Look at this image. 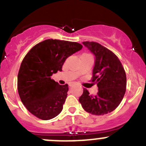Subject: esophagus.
Listing matches in <instances>:
<instances>
[{
    "instance_id": "34e87169",
    "label": "esophagus",
    "mask_w": 146,
    "mask_h": 146,
    "mask_svg": "<svg viewBox=\"0 0 146 146\" xmlns=\"http://www.w3.org/2000/svg\"><path fill=\"white\" fill-rule=\"evenodd\" d=\"M71 87H73V85H70V88H71Z\"/></svg>"
}]
</instances>
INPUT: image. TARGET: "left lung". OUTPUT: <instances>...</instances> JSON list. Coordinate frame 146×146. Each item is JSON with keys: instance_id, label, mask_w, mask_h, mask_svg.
I'll list each match as a JSON object with an SVG mask.
<instances>
[{"instance_id": "1", "label": "left lung", "mask_w": 146, "mask_h": 146, "mask_svg": "<svg viewBox=\"0 0 146 146\" xmlns=\"http://www.w3.org/2000/svg\"><path fill=\"white\" fill-rule=\"evenodd\" d=\"M82 44L95 56L92 82L97 83L98 92L91 95L85 88L79 102L90 114H108L118 107L124 96L126 73L118 57L108 48L93 42H84Z\"/></svg>"}]
</instances>
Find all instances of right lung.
Returning <instances> with one entry per match:
<instances>
[{"label":"right lung","instance_id":"1","mask_svg":"<svg viewBox=\"0 0 146 146\" xmlns=\"http://www.w3.org/2000/svg\"><path fill=\"white\" fill-rule=\"evenodd\" d=\"M82 48L77 42L46 39L25 56L17 76V90L22 102L35 117L49 120L62 111L68 85H59L51 76L61 71L66 58Z\"/></svg>","mask_w":146,"mask_h":146}]
</instances>
